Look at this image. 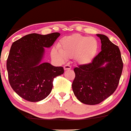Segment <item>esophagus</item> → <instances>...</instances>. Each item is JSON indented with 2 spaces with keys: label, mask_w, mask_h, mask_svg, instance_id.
<instances>
[{
  "label": "esophagus",
  "mask_w": 131,
  "mask_h": 131,
  "mask_svg": "<svg viewBox=\"0 0 131 131\" xmlns=\"http://www.w3.org/2000/svg\"><path fill=\"white\" fill-rule=\"evenodd\" d=\"M64 69L65 71H66V70H69L71 69V66L69 65H65L64 66Z\"/></svg>",
  "instance_id": "1"
}]
</instances>
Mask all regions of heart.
I'll return each instance as SVG.
<instances>
[{
    "instance_id": "heart-1",
    "label": "heart",
    "mask_w": 131,
    "mask_h": 131,
    "mask_svg": "<svg viewBox=\"0 0 131 131\" xmlns=\"http://www.w3.org/2000/svg\"><path fill=\"white\" fill-rule=\"evenodd\" d=\"M58 50L53 48L52 56L63 61L66 59L74 57L78 62L82 64L91 62L98 50V42L94 37L79 34L65 36L58 44Z\"/></svg>"
}]
</instances>
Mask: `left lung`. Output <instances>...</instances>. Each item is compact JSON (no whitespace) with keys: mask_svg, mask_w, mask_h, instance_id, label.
I'll return each instance as SVG.
<instances>
[{"mask_svg":"<svg viewBox=\"0 0 131 131\" xmlns=\"http://www.w3.org/2000/svg\"><path fill=\"white\" fill-rule=\"evenodd\" d=\"M100 38L102 51L91 63L75 67L72 88L81 103L96 105L112 95L117 89L123 69L118 47L104 35Z\"/></svg>","mask_w":131,"mask_h":131,"instance_id":"8db88e82","label":"left lung"}]
</instances>
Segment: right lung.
<instances>
[{
    "mask_svg": "<svg viewBox=\"0 0 131 131\" xmlns=\"http://www.w3.org/2000/svg\"><path fill=\"white\" fill-rule=\"evenodd\" d=\"M60 35L59 33L27 35L12 44L7 60L10 86L19 96L36 102L50 93L53 78L62 74V67L41 62L45 48H50Z\"/></svg>",
    "mask_w": 131,
    "mask_h": 131,
    "instance_id": "add662e5",
    "label": "right lung"
}]
</instances>
